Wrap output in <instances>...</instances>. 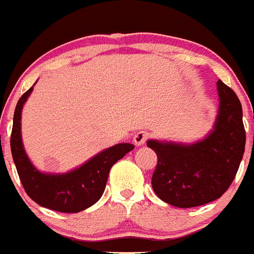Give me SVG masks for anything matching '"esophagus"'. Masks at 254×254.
Masks as SVG:
<instances>
[{
    "mask_svg": "<svg viewBox=\"0 0 254 254\" xmlns=\"http://www.w3.org/2000/svg\"><path fill=\"white\" fill-rule=\"evenodd\" d=\"M147 138H149V133L146 131H138L137 133L133 136V142L134 145L137 146H142L143 143L146 142Z\"/></svg>",
    "mask_w": 254,
    "mask_h": 254,
    "instance_id": "1",
    "label": "esophagus"
}]
</instances>
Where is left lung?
<instances>
[{
    "mask_svg": "<svg viewBox=\"0 0 254 254\" xmlns=\"http://www.w3.org/2000/svg\"><path fill=\"white\" fill-rule=\"evenodd\" d=\"M216 85L219 109L205 138L193 143L147 141L158 155L152 188L159 198L176 207H196L220 198L232 185L243 158L242 104L221 80Z\"/></svg>",
    "mask_w": 254,
    "mask_h": 254,
    "instance_id": "left-lung-1",
    "label": "left lung"
}]
</instances>
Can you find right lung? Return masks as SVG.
<instances>
[{
    "label": "right lung",
    "instance_id": "right-lung-1",
    "mask_svg": "<svg viewBox=\"0 0 254 254\" xmlns=\"http://www.w3.org/2000/svg\"><path fill=\"white\" fill-rule=\"evenodd\" d=\"M31 91L33 86L17 102L10 141L22 187L33 201L43 207L60 212H80L99 201L111 168L134 146L127 142L114 145L96 154L81 167L66 173L40 172L29 159L21 138L22 107Z\"/></svg>",
    "mask_w": 254,
    "mask_h": 254
}]
</instances>
